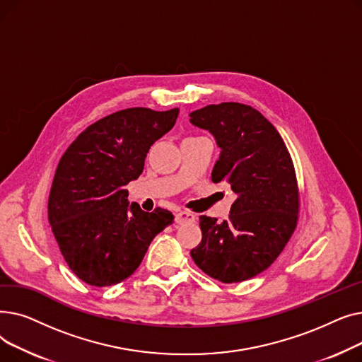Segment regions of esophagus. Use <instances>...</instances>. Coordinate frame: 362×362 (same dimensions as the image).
<instances>
[{
    "instance_id": "34e87169",
    "label": "esophagus",
    "mask_w": 362,
    "mask_h": 362,
    "mask_svg": "<svg viewBox=\"0 0 362 362\" xmlns=\"http://www.w3.org/2000/svg\"><path fill=\"white\" fill-rule=\"evenodd\" d=\"M195 220V214L191 211H179L176 214V223L177 224H185L189 221H194Z\"/></svg>"
}]
</instances>
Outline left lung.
Returning <instances> with one entry per match:
<instances>
[{"label": "left lung", "mask_w": 362, "mask_h": 362, "mask_svg": "<svg viewBox=\"0 0 362 362\" xmlns=\"http://www.w3.org/2000/svg\"><path fill=\"white\" fill-rule=\"evenodd\" d=\"M221 149L211 173L236 195L229 220L201 216V243L191 251L198 267L223 283L248 280L269 269L298 221L299 191L289 151L280 133L255 108L221 103L192 111Z\"/></svg>", "instance_id": "obj_1"}]
</instances>
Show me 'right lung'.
<instances>
[{"mask_svg": "<svg viewBox=\"0 0 362 362\" xmlns=\"http://www.w3.org/2000/svg\"><path fill=\"white\" fill-rule=\"evenodd\" d=\"M179 108H126L95 122L73 141L52 180L48 220L70 270L90 286L117 284L135 273L148 246L173 223L163 208L129 204L151 145L175 126Z\"/></svg>", "mask_w": 362, "mask_h": 362, "instance_id": "1", "label": "right lung"}]
</instances>
